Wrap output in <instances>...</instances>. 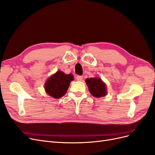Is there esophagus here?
<instances>
[{
    "mask_svg": "<svg viewBox=\"0 0 155 155\" xmlns=\"http://www.w3.org/2000/svg\"><path fill=\"white\" fill-rule=\"evenodd\" d=\"M76 79H77V81H81L83 79V77L81 76H76Z\"/></svg>",
    "mask_w": 155,
    "mask_h": 155,
    "instance_id": "1",
    "label": "esophagus"
}]
</instances>
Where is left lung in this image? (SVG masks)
<instances>
[{
	"label": "left lung",
	"instance_id": "obj_1",
	"mask_svg": "<svg viewBox=\"0 0 155 155\" xmlns=\"http://www.w3.org/2000/svg\"><path fill=\"white\" fill-rule=\"evenodd\" d=\"M86 83L91 94L96 97L105 96L107 94L106 85L100 78H87Z\"/></svg>",
	"mask_w": 155,
	"mask_h": 155
}]
</instances>
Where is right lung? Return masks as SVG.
Segmentation results:
<instances>
[{
	"label": "right lung",
	"instance_id": "add662e5",
	"mask_svg": "<svg viewBox=\"0 0 155 155\" xmlns=\"http://www.w3.org/2000/svg\"><path fill=\"white\" fill-rule=\"evenodd\" d=\"M74 79L71 74L58 71L51 76L45 83V90L48 95L54 98L61 97L66 94L70 83Z\"/></svg>",
	"mask_w": 155,
	"mask_h": 155
}]
</instances>
